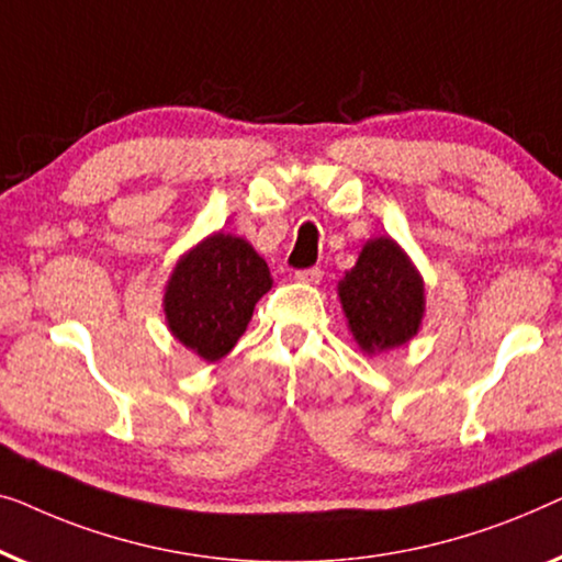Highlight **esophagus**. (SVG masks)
Returning <instances> with one entry per match:
<instances>
[{"instance_id": "obj_1", "label": "esophagus", "mask_w": 562, "mask_h": 562, "mask_svg": "<svg viewBox=\"0 0 562 562\" xmlns=\"http://www.w3.org/2000/svg\"><path fill=\"white\" fill-rule=\"evenodd\" d=\"M295 280L297 282H321L323 280V270L321 267H307V270H295Z\"/></svg>"}]
</instances>
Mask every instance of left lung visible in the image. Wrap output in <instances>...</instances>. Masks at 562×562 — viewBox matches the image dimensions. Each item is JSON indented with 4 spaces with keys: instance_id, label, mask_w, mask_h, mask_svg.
<instances>
[{
    "instance_id": "8db88e82",
    "label": "left lung",
    "mask_w": 562,
    "mask_h": 562,
    "mask_svg": "<svg viewBox=\"0 0 562 562\" xmlns=\"http://www.w3.org/2000/svg\"><path fill=\"white\" fill-rule=\"evenodd\" d=\"M344 313L367 353L407 344L417 334L425 311L420 274L392 239H374L361 249L359 262L338 282Z\"/></svg>"
}]
</instances>
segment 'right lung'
Segmentation results:
<instances>
[{
  "instance_id": "obj_1",
  "label": "right lung",
  "mask_w": 562,
  "mask_h": 562,
  "mask_svg": "<svg viewBox=\"0 0 562 562\" xmlns=\"http://www.w3.org/2000/svg\"><path fill=\"white\" fill-rule=\"evenodd\" d=\"M272 288L262 257L239 236L213 234L180 259L165 290V315L172 336L205 361L234 349Z\"/></svg>"
}]
</instances>
